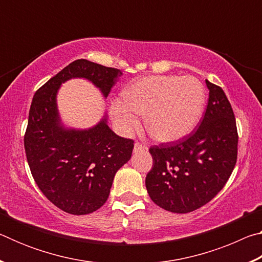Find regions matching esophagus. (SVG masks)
Segmentation results:
<instances>
[{
	"label": "esophagus",
	"mask_w": 262,
	"mask_h": 262,
	"mask_svg": "<svg viewBox=\"0 0 262 262\" xmlns=\"http://www.w3.org/2000/svg\"><path fill=\"white\" fill-rule=\"evenodd\" d=\"M147 149V147L143 144L139 143V142H136V143L134 144V152H137V151H143V150Z\"/></svg>",
	"instance_id": "esophagus-1"
}]
</instances>
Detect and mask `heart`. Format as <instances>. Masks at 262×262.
Masks as SVG:
<instances>
[{
  "instance_id": "heart-1",
  "label": "heart",
  "mask_w": 262,
  "mask_h": 262,
  "mask_svg": "<svg viewBox=\"0 0 262 262\" xmlns=\"http://www.w3.org/2000/svg\"><path fill=\"white\" fill-rule=\"evenodd\" d=\"M123 99L111 104V117L123 134L140 125V114L155 140L174 142L184 139L200 120L205 90L194 77L148 76L129 84Z\"/></svg>"
}]
</instances>
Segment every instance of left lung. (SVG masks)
Instances as JSON below:
<instances>
[{
    "instance_id": "obj_1",
    "label": "left lung",
    "mask_w": 262,
    "mask_h": 262,
    "mask_svg": "<svg viewBox=\"0 0 262 262\" xmlns=\"http://www.w3.org/2000/svg\"><path fill=\"white\" fill-rule=\"evenodd\" d=\"M209 99L201 125L186 139L150 148L152 168L145 178L151 200L186 214L205 206L224 187L237 161L238 134L222 88L206 79Z\"/></svg>"
}]
</instances>
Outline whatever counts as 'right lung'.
I'll use <instances>...</instances> for the list:
<instances>
[{
  "label": "right lung",
  "mask_w": 262,
  "mask_h": 262,
  "mask_svg": "<svg viewBox=\"0 0 262 262\" xmlns=\"http://www.w3.org/2000/svg\"><path fill=\"white\" fill-rule=\"evenodd\" d=\"M120 76V70L79 59L34 94L24 137L26 158L43 195L68 214L86 215L104 205L115 173L132 157L134 142L111 129L106 113L85 129L66 126L57 107L59 89L69 79L84 78L106 98Z\"/></svg>",
  "instance_id": "obj_1"
}]
</instances>
